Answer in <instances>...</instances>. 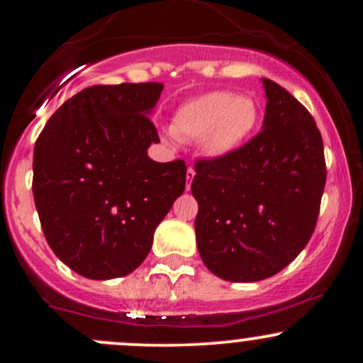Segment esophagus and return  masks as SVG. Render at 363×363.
Instances as JSON below:
<instances>
[{"label": "esophagus", "instance_id": "esophagus-1", "mask_svg": "<svg viewBox=\"0 0 363 363\" xmlns=\"http://www.w3.org/2000/svg\"><path fill=\"white\" fill-rule=\"evenodd\" d=\"M194 176H196L194 169H193V167L187 169V172H186V181H187V182H186V191H189V189H191V182H193Z\"/></svg>", "mask_w": 363, "mask_h": 363}]
</instances>
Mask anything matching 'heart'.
I'll return each mask as SVG.
<instances>
[{
    "instance_id": "1",
    "label": "heart",
    "mask_w": 363,
    "mask_h": 363,
    "mask_svg": "<svg viewBox=\"0 0 363 363\" xmlns=\"http://www.w3.org/2000/svg\"><path fill=\"white\" fill-rule=\"evenodd\" d=\"M259 123L257 104L234 91L213 90L189 99L172 118V133L181 140L201 141L208 157L234 153L251 138Z\"/></svg>"
}]
</instances>
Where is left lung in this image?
<instances>
[{"label":"left lung","instance_id":"left-lung-1","mask_svg":"<svg viewBox=\"0 0 363 363\" xmlns=\"http://www.w3.org/2000/svg\"><path fill=\"white\" fill-rule=\"evenodd\" d=\"M262 131L227 157L199 160V256L227 281H259L289 266L309 242L326 184L323 138L309 111L262 78Z\"/></svg>","mask_w":363,"mask_h":363}]
</instances>
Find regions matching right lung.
Returning a JSON list of instances; mask_svg holds the SVG:
<instances>
[{
  "instance_id": "obj_1",
  "label": "right lung",
  "mask_w": 363,
  "mask_h": 363,
  "mask_svg": "<svg viewBox=\"0 0 363 363\" xmlns=\"http://www.w3.org/2000/svg\"><path fill=\"white\" fill-rule=\"evenodd\" d=\"M162 83L95 85L51 116L34 148L35 208L60 259L90 280L126 277L184 193L186 164L148 157Z\"/></svg>"
}]
</instances>
